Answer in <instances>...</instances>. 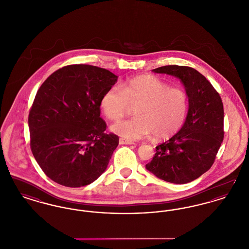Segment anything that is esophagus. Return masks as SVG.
Wrapping results in <instances>:
<instances>
[{
	"instance_id": "34e87169",
	"label": "esophagus",
	"mask_w": 249,
	"mask_h": 249,
	"mask_svg": "<svg viewBox=\"0 0 249 249\" xmlns=\"http://www.w3.org/2000/svg\"><path fill=\"white\" fill-rule=\"evenodd\" d=\"M134 142L129 141V140H126V139H123V138H119V144H133Z\"/></svg>"
}]
</instances>
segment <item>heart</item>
Segmentation results:
<instances>
[{"instance_id":"heart-1","label":"heart","mask_w":249,"mask_h":249,"mask_svg":"<svg viewBox=\"0 0 249 249\" xmlns=\"http://www.w3.org/2000/svg\"><path fill=\"white\" fill-rule=\"evenodd\" d=\"M110 87L100 100L104 115L110 120L122 119L135 107L133 119L115 123L112 130L127 140H139L153 133L166 139L182 127L188 111L189 97L181 88H171L154 75H141Z\"/></svg>"}]
</instances>
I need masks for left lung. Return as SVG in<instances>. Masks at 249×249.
I'll list each match as a JSON object with an SVG mask.
<instances>
[{
	"label": "left lung",
	"mask_w": 249,
	"mask_h": 249,
	"mask_svg": "<svg viewBox=\"0 0 249 249\" xmlns=\"http://www.w3.org/2000/svg\"><path fill=\"white\" fill-rule=\"evenodd\" d=\"M152 71L180 79L189 97V112L178 133L156 146L145 168L167 182L186 184L213 165L224 138L222 100L212 84L191 67L166 65Z\"/></svg>",
	"instance_id": "obj_1"
}]
</instances>
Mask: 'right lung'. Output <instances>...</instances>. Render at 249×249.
Masks as SVG:
<instances>
[{
    "mask_svg": "<svg viewBox=\"0 0 249 249\" xmlns=\"http://www.w3.org/2000/svg\"><path fill=\"white\" fill-rule=\"evenodd\" d=\"M117 80L107 69L71 64L50 74L38 89L29 114L30 145L54 182L79 188L107 170L119 136L106 132L100 100Z\"/></svg>",
    "mask_w": 249,
    "mask_h": 249,
    "instance_id": "add662e5",
    "label": "right lung"
}]
</instances>
